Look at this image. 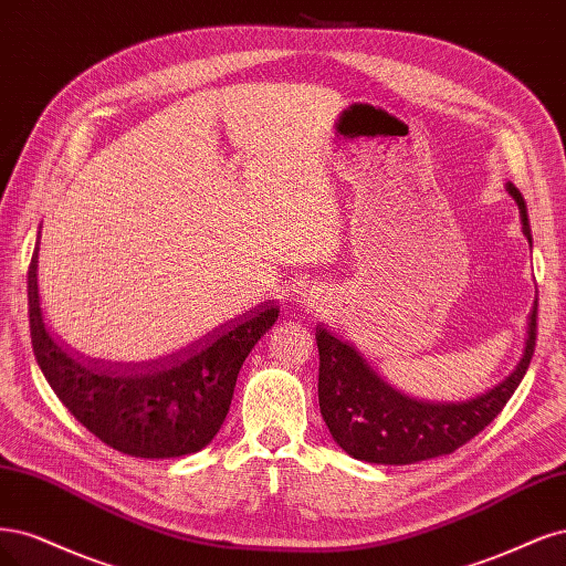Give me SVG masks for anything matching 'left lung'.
<instances>
[{
	"label": "left lung",
	"instance_id": "8db88e82",
	"mask_svg": "<svg viewBox=\"0 0 566 566\" xmlns=\"http://www.w3.org/2000/svg\"><path fill=\"white\" fill-rule=\"evenodd\" d=\"M507 192L520 207L522 232L532 242V228L522 192L507 184ZM534 301L528 315L524 355L517 369L486 395L461 405L416 402L386 386L348 343L317 329L319 350V411L326 428L353 459L380 465H409L434 455L451 453L480 434L515 395L536 348Z\"/></svg>",
	"mask_w": 566,
	"mask_h": 566
}]
</instances>
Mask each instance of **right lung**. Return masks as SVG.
Returning a JSON list of instances; mask_svg holds the SVG:
<instances>
[{
    "instance_id": "obj_1",
    "label": "right lung",
    "mask_w": 566,
    "mask_h": 566,
    "mask_svg": "<svg viewBox=\"0 0 566 566\" xmlns=\"http://www.w3.org/2000/svg\"><path fill=\"white\" fill-rule=\"evenodd\" d=\"M30 338L42 374L67 411L101 442L136 459H176L205 449L221 430L253 345L280 307L259 305L188 350L164 359L113 367L80 361L44 329L38 296V253L28 272Z\"/></svg>"
}]
</instances>
